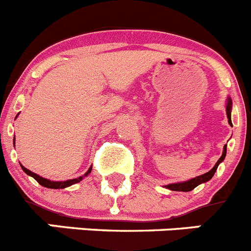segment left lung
Returning a JSON list of instances; mask_svg holds the SVG:
<instances>
[{"label": "left lung", "mask_w": 251, "mask_h": 251, "mask_svg": "<svg viewBox=\"0 0 251 251\" xmlns=\"http://www.w3.org/2000/svg\"><path fill=\"white\" fill-rule=\"evenodd\" d=\"M230 111H231V100L228 99V103H226V116H228L229 124L231 126ZM226 145H224L223 154H222V156L219 157V160L217 161V164L213 166V169H212L211 171H208V173L203 174V175H201V176H197V177H195V178H191V180H188V181H185V182L170 183V185L165 186V187L169 188V190H171V191H182V192H188V191H192L195 187H197V186L201 185V183L207 182V181H209L212 177H213V175H214V173H216L218 165L222 163V161H223L224 157H226Z\"/></svg>", "instance_id": "obj_1"}]
</instances>
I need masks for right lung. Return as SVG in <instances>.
Here are the masks:
<instances>
[{
  "instance_id": "add662e5",
  "label": "right lung",
  "mask_w": 251,
  "mask_h": 251,
  "mask_svg": "<svg viewBox=\"0 0 251 251\" xmlns=\"http://www.w3.org/2000/svg\"><path fill=\"white\" fill-rule=\"evenodd\" d=\"M21 166H22V165H21ZM22 169H23V171H25V173L27 174V175L32 176L33 178H35V180H37V182L39 183V185L44 186V187H48V188H65V187H69V186L74 185V183L80 182V181L82 180V177H83V176H80V177H77V178H73V180H68V181H58V182H56V181H50V180H47V178H44V177H42V176L37 175V174L32 173V171H30V170H28V169H25V166H22ZM91 170H92V168L88 169V171H87V173L85 174V176H86V175H88V174L91 173Z\"/></svg>"
}]
</instances>
